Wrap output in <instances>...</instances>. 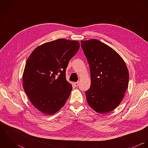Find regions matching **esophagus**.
Listing matches in <instances>:
<instances>
[{"mask_svg":"<svg viewBox=\"0 0 148 148\" xmlns=\"http://www.w3.org/2000/svg\"><path fill=\"white\" fill-rule=\"evenodd\" d=\"M73 84H74V85H75V86H78L79 85V82H76V83H73Z\"/></svg>","mask_w":148,"mask_h":148,"instance_id":"34e87169","label":"esophagus"}]
</instances>
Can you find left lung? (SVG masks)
Returning a JSON list of instances; mask_svg holds the SVG:
<instances>
[{"instance_id": "8db88e82", "label": "left lung", "mask_w": 148, "mask_h": 148, "mask_svg": "<svg viewBox=\"0 0 148 148\" xmlns=\"http://www.w3.org/2000/svg\"><path fill=\"white\" fill-rule=\"evenodd\" d=\"M90 72V86L85 92L93 110L105 113L123 100L128 86L129 73L121 56L111 47L96 39L81 41Z\"/></svg>"}]
</instances>
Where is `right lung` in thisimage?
I'll list each match as a JSON object with an SVG mask.
<instances>
[{"label":"right lung","instance_id":"right-lung-1","mask_svg":"<svg viewBox=\"0 0 148 148\" xmlns=\"http://www.w3.org/2000/svg\"><path fill=\"white\" fill-rule=\"evenodd\" d=\"M77 41L60 39L38 47L28 58L23 85L36 109L53 114L65 104L72 89L65 78L69 61L77 52Z\"/></svg>","mask_w":148,"mask_h":148}]
</instances>
